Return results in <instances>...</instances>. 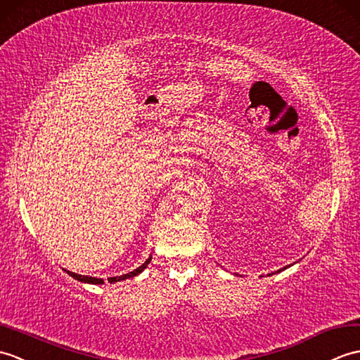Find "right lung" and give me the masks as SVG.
Wrapping results in <instances>:
<instances>
[{
    "label": "right lung",
    "mask_w": 360,
    "mask_h": 360,
    "mask_svg": "<svg viewBox=\"0 0 360 360\" xmlns=\"http://www.w3.org/2000/svg\"><path fill=\"white\" fill-rule=\"evenodd\" d=\"M150 262V257L143 263L141 266H139L137 269H134V271H131L129 274H124V276H118V277H109L108 278V282H118V281H124V278H129V277H134V276H137V274H140L143 269H145L146 266H148V263ZM68 274L69 276H72L74 278H77V281H79V282H86V283H94V285H100V283H103V278H95V277H87V276H79V274H75V273H70V271H68Z\"/></svg>",
    "instance_id": "right-lung-1"
}]
</instances>
